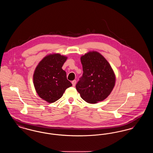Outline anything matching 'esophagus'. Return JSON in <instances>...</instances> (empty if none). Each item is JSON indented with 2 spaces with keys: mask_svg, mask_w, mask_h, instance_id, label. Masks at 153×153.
<instances>
[{
  "mask_svg": "<svg viewBox=\"0 0 153 153\" xmlns=\"http://www.w3.org/2000/svg\"><path fill=\"white\" fill-rule=\"evenodd\" d=\"M76 80H73L72 81V85L73 87H74L75 85H76Z\"/></svg>",
  "mask_w": 153,
  "mask_h": 153,
  "instance_id": "1",
  "label": "esophagus"
}]
</instances>
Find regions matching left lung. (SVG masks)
Wrapping results in <instances>:
<instances>
[{"instance_id": "8db88e82", "label": "left lung", "mask_w": 153, "mask_h": 153, "mask_svg": "<svg viewBox=\"0 0 153 153\" xmlns=\"http://www.w3.org/2000/svg\"><path fill=\"white\" fill-rule=\"evenodd\" d=\"M82 76L76 88L81 98L88 103L102 102L111 94L115 83V76L108 61L96 51L81 57Z\"/></svg>"}]
</instances>
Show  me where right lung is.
Masks as SVG:
<instances>
[{"mask_svg": "<svg viewBox=\"0 0 153 153\" xmlns=\"http://www.w3.org/2000/svg\"><path fill=\"white\" fill-rule=\"evenodd\" d=\"M66 58L59 54H51L43 58L36 66L33 76L34 85L38 95L46 102H56L66 89L72 85L62 69Z\"/></svg>", "mask_w": 153, "mask_h": 153, "instance_id": "1", "label": "right lung"}]
</instances>
